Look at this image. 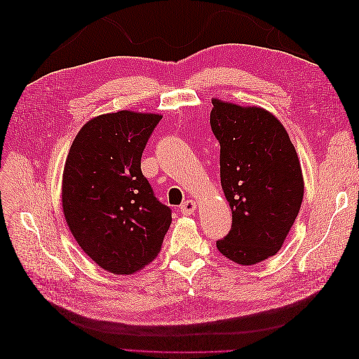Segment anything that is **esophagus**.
<instances>
[{
	"mask_svg": "<svg viewBox=\"0 0 359 359\" xmlns=\"http://www.w3.org/2000/svg\"><path fill=\"white\" fill-rule=\"evenodd\" d=\"M194 210H196V203H194V202L190 201V199L186 201V202H184V203L180 206V211H181V214H184V215L193 214Z\"/></svg>",
	"mask_w": 359,
	"mask_h": 359,
	"instance_id": "obj_1",
	"label": "esophagus"
}]
</instances>
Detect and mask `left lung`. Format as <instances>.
<instances>
[{
	"instance_id": "8db88e82",
	"label": "left lung",
	"mask_w": 359,
	"mask_h": 359,
	"mask_svg": "<svg viewBox=\"0 0 359 359\" xmlns=\"http://www.w3.org/2000/svg\"><path fill=\"white\" fill-rule=\"evenodd\" d=\"M211 130L220 144V178L232 227L219 252L240 265L274 256L304 196L297 151L278 119L260 107L214 100Z\"/></svg>"
}]
</instances>
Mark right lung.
Returning a JSON list of instances; mask_svg holds the SVG:
<instances>
[{"mask_svg":"<svg viewBox=\"0 0 359 359\" xmlns=\"http://www.w3.org/2000/svg\"><path fill=\"white\" fill-rule=\"evenodd\" d=\"M156 114L119 111L86 123L62 173L69 229L94 262L112 274H133L153 260L172 222L140 170Z\"/></svg>","mask_w":359,"mask_h":359,"instance_id":"obj_1","label":"right lung"}]
</instances>
